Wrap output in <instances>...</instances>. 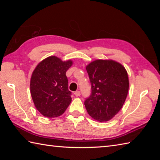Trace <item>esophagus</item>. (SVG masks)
Segmentation results:
<instances>
[{
	"label": "esophagus",
	"instance_id": "34e87169",
	"mask_svg": "<svg viewBox=\"0 0 160 160\" xmlns=\"http://www.w3.org/2000/svg\"><path fill=\"white\" fill-rule=\"evenodd\" d=\"M74 95H75V96H76V97L80 96V91H75V92H74Z\"/></svg>",
	"mask_w": 160,
	"mask_h": 160
}]
</instances>
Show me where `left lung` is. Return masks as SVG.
<instances>
[{"instance_id": "1", "label": "left lung", "mask_w": 160, "mask_h": 160, "mask_svg": "<svg viewBox=\"0 0 160 160\" xmlns=\"http://www.w3.org/2000/svg\"><path fill=\"white\" fill-rule=\"evenodd\" d=\"M91 93L84 101L90 116L99 122L110 120L122 108L129 82L125 68L111 60H96L86 67Z\"/></svg>"}]
</instances>
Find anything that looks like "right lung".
Wrapping results in <instances>:
<instances>
[{"mask_svg": "<svg viewBox=\"0 0 160 160\" xmlns=\"http://www.w3.org/2000/svg\"><path fill=\"white\" fill-rule=\"evenodd\" d=\"M72 64L71 60L63 62L56 56H49L33 71L30 92L36 109L45 117H58L70 104L71 92L66 72Z\"/></svg>", "mask_w": 160, "mask_h": 160, "instance_id": "obj_1", "label": "right lung"}]
</instances>
